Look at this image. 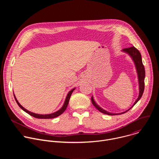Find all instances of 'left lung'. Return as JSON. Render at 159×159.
<instances>
[{
  "label": "left lung",
  "instance_id": "obj_1",
  "mask_svg": "<svg viewBox=\"0 0 159 159\" xmlns=\"http://www.w3.org/2000/svg\"><path fill=\"white\" fill-rule=\"evenodd\" d=\"M122 52L127 53L128 55H129V56L131 58L132 60L134 62L135 68H136V70H137V75H138V80H139V97L138 98L136 99L135 102H134V104H133V106L128 110L125 111V112H121V113H112V112H109L108 111H106V110L103 109L102 107H101L94 101V97L92 96L91 98V101L93 104L95 106V107L99 111L101 112L104 113V114L107 115H121V114H123V113L127 112L128 111H129L130 109H131L137 103V102L140 99V98H142L143 91H144V86H145V67L143 65L142 63V56L141 54L140 53V52L134 48L133 46L127 48H125L123 50H122Z\"/></svg>",
  "mask_w": 159,
  "mask_h": 159
}]
</instances>
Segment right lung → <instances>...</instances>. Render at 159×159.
<instances>
[{
    "instance_id": "right-lung-1",
    "label": "right lung",
    "mask_w": 159,
    "mask_h": 159,
    "mask_svg": "<svg viewBox=\"0 0 159 159\" xmlns=\"http://www.w3.org/2000/svg\"><path fill=\"white\" fill-rule=\"evenodd\" d=\"M75 88H74L72 89L71 90H70V91L69 92V93L67 94L66 95V97L65 98V102H64V104L63 105V106L59 109L57 111L55 112H53V113H51V114H48V115H40V114H36V113H34L33 112H31L28 110H27L26 109H25L24 107H22L20 103L18 102V101L17 100L15 95H14V98H15V100L17 102V104H18V106L23 110L24 111H25L26 112H27L28 114H29L30 115L36 118H39V119H52V118H56V117H58V116L61 115L62 113L65 111V109H66V107L68 106V104H69V100H70V96L73 93L74 90H75Z\"/></svg>"
}]
</instances>
